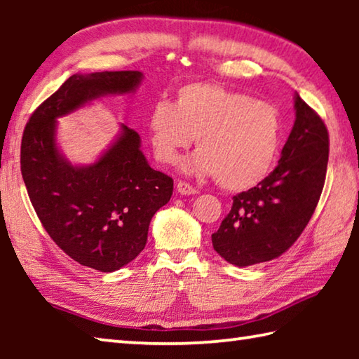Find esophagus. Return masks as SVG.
<instances>
[{
	"label": "esophagus",
	"instance_id": "34e87169",
	"mask_svg": "<svg viewBox=\"0 0 359 359\" xmlns=\"http://www.w3.org/2000/svg\"><path fill=\"white\" fill-rule=\"evenodd\" d=\"M177 191L180 194H194L196 193V188H194L193 185L187 184V182H177Z\"/></svg>",
	"mask_w": 359,
	"mask_h": 359
}]
</instances>
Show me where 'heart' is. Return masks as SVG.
Segmentation results:
<instances>
[{
    "mask_svg": "<svg viewBox=\"0 0 359 359\" xmlns=\"http://www.w3.org/2000/svg\"><path fill=\"white\" fill-rule=\"evenodd\" d=\"M150 145L163 165H175L196 137L199 150L185 165L191 174L218 177L231 191L263 182L280 147L276 106L218 83L180 87L171 104L156 101L147 117Z\"/></svg>",
    "mask_w": 359,
    "mask_h": 359,
    "instance_id": "1",
    "label": "heart"
}]
</instances>
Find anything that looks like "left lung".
I'll return each mask as SVG.
<instances>
[{
	"label": "left lung",
	"mask_w": 359,
	"mask_h": 359,
	"mask_svg": "<svg viewBox=\"0 0 359 359\" xmlns=\"http://www.w3.org/2000/svg\"><path fill=\"white\" fill-rule=\"evenodd\" d=\"M296 118L277 168L257 187L233 198L217 233L214 250L245 267L280 257L313 215L323 190L330 136L318 114L294 95Z\"/></svg>",
	"instance_id": "obj_1"
}]
</instances>
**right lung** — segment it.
<instances>
[{"instance_id":"obj_1","label":"right lung","mask_w":359,"mask_h":359,"mask_svg":"<svg viewBox=\"0 0 359 359\" xmlns=\"http://www.w3.org/2000/svg\"><path fill=\"white\" fill-rule=\"evenodd\" d=\"M142 79L141 71L71 76L33 112L22 137V177L42 226L68 257L101 272L118 271L144 250L174 182L150 168L141 137L125 125L95 163L72 165L57 144V118L101 96L135 93Z\"/></svg>"}]
</instances>
